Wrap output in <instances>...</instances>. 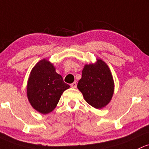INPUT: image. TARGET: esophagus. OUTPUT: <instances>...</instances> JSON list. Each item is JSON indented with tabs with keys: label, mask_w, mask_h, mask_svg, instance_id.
<instances>
[{
	"label": "esophagus",
	"mask_w": 149,
	"mask_h": 149,
	"mask_svg": "<svg viewBox=\"0 0 149 149\" xmlns=\"http://www.w3.org/2000/svg\"><path fill=\"white\" fill-rule=\"evenodd\" d=\"M71 86L72 88H76V87H77V83H76V82H73V83H71Z\"/></svg>",
	"instance_id": "esophagus-1"
}]
</instances>
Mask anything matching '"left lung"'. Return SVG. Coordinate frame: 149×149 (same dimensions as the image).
<instances>
[{
  "label": "left lung",
  "mask_w": 149,
  "mask_h": 149,
  "mask_svg": "<svg viewBox=\"0 0 149 149\" xmlns=\"http://www.w3.org/2000/svg\"><path fill=\"white\" fill-rule=\"evenodd\" d=\"M77 87L88 104L97 109L109 103L114 93V81L109 67L101 59L86 65Z\"/></svg>",
  "instance_id": "obj_1"
}]
</instances>
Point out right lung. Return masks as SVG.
I'll return each mask as SVG.
<instances>
[{"instance_id": "1", "label": "right lung", "mask_w": 149, "mask_h": 149, "mask_svg": "<svg viewBox=\"0 0 149 149\" xmlns=\"http://www.w3.org/2000/svg\"><path fill=\"white\" fill-rule=\"evenodd\" d=\"M53 65L43 59L32 68L28 79L27 94L32 107L42 114H47L56 107L62 93L69 88Z\"/></svg>"}]
</instances>
